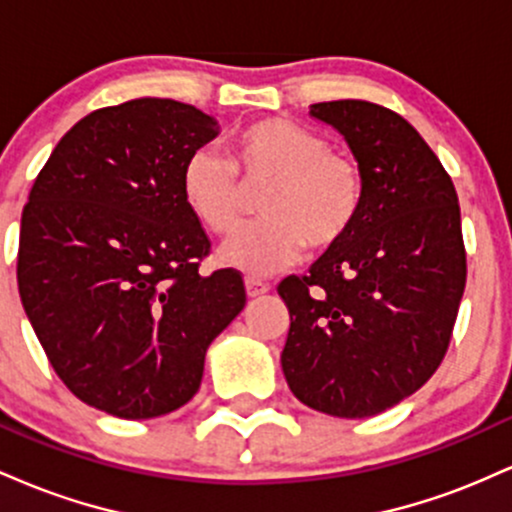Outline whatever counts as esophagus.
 <instances>
[{
	"label": "esophagus",
	"mask_w": 512,
	"mask_h": 512,
	"mask_svg": "<svg viewBox=\"0 0 512 512\" xmlns=\"http://www.w3.org/2000/svg\"><path fill=\"white\" fill-rule=\"evenodd\" d=\"M269 289H272V286L264 284V281H260V279H252V276H248V279H245V291H248L250 298L264 296V293H267Z\"/></svg>",
	"instance_id": "34e87169"
}]
</instances>
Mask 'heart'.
I'll list each match as a JSON object with an SVG mask.
<instances>
[{
    "mask_svg": "<svg viewBox=\"0 0 512 512\" xmlns=\"http://www.w3.org/2000/svg\"><path fill=\"white\" fill-rule=\"evenodd\" d=\"M260 199L264 221L243 228L221 250L223 262L250 274L291 264L308 245L327 252L342 245L361 219L366 170L346 149H332L322 134L264 117L233 134L228 158L192 151L182 168V197L214 236H228L243 221L248 195Z\"/></svg>",
    "mask_w": 512,
    "mask_h": 512,
    "instance_id": "b5f03b06",
    "label": "heart"
}]
</instances>
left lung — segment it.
Returning <instances> with one entry per match:
<instances>
[{"label":"left lung","mask_w":512,"mask_h":512,"mask_svg":"<svg viewBox=\"0 0 512 512\" xmlns=\"http://www.w3.org/2000/svg\"><path fill=\"white\" fill-rule=\"evenodd\" d=\"M366 170L351 236L308 274L276 286L289 308L281 368L291 392L322 414L366 419L436 373L467 284L457 192L421 134L368 101L315 103Z\"/></svg>","instance_id":"obj_1"}]
</instances>
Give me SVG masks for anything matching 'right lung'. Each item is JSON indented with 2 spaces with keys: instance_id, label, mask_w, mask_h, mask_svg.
Segmentation results:
<instances>
[{
  "instance_id": "add662e5",
  "label": "right lung",
  "mask_w": 512,
  "mask_h": 512,
  "mask_svg": "<svg viewBox=\"0 0 512 512\" xmlns=\"http://www.w3.org/2000/svg\"><path fill=\"white\" fill-rule=\"evenodd\" d=\"M216 134L170 98L93 110L23 207V310L69 392L117 419L190 402L207 346L245 308L236 269L199 274L211 240L182 197L185 161Z\"/></svg>"
}]
</instances>
